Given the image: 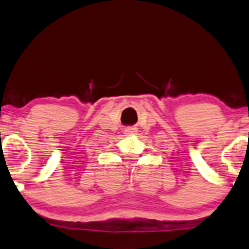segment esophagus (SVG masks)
<instances>
[{
	"mask_svg": "<svg viewBox=\"0 0 249 249\" xmlns=\"http://www.w3.org/2000/svg\"><path fill=\"white\" fill-rule=\"evenodd\" d=\"M136 131H137V128L136 127H127L124 129V134L127 135V136H130V135H135L136 134Z\"/></svg>",
	"mask_w": 249,
	"mask_h": 249,
	"instance_id": "esophagus-1",
	"label": "esophagus"
}]
</instances>
